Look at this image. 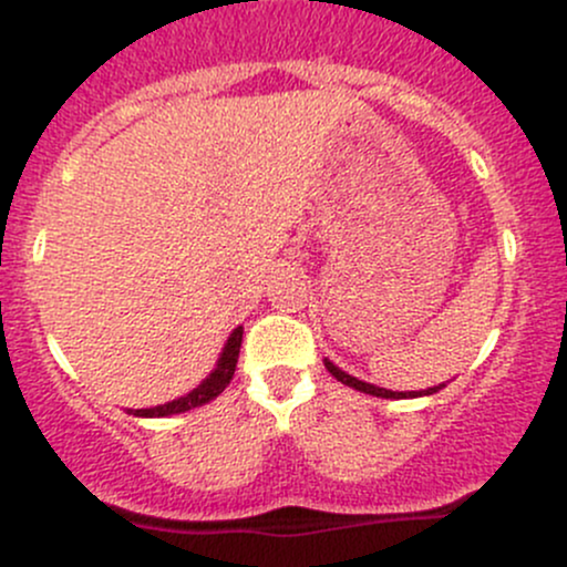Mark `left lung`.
<instances>
[{"mask_svg": "<svg viewBox=\"0 0 567 567\" xmlns=\"http://www.w3.org/2000/svg\"><path fill=\"white\" fill-rule=\"evenodd\" d=\"M324 368L330 370V375H333V379H338V381H341V383H347V386H351V389H357V392H365V394H373V396H386V400H408V396H424V394H434V392H440L442 386H445V383H440V386L424 389V392H392V389H381V386H373V383H365V381L354 379V375L343 373V370H341V368H336L333 362H330V360H324Z\"/></svg>", "mask_w": 567, "mask_h": 567, "instance_id": "obj_1", "label": "left lung"}]
</instances>
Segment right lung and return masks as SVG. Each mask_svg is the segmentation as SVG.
<instances>
[{"instance_id":"add662e5","label":"right lung","mask_w":567,"mask_h":567,"mask_svg":"<svg viewBox=\"0 0 567 567\" xmlns=\"http://www.w3.org/2000/svg\"><path fill=\"white\" fill-rule=\"evenodd\" d=\"M239 347H243V328H237L234 333L229 336V341H226L224 351H220L218 362H216V370H213L210 375H207L205 381L199 383L197 389H192V392L178 396V400L173 402H165V405H157V408H143V410H130L133 415H143V419H159V415H175V413H186V410L192 408H199V405H207L210 400H216V396L224 392L226 386H229L234 370H237V360H239Z\"/></svg>"}]
</instances>
